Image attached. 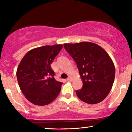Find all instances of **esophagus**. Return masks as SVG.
<instances>
[{
	"instance_id": "34e87169",
	"label": "esophagus",
	"mask_w": 132,
	"mask_h": 132,
	"mask_svg": "<svg viewBox=\"0 0 132 132\" xmlns=\"http://www.w3.org/2000/svg\"><path fill=\"white\" fill-rule=\"evenodd\" d=\"M66 81H72V77H69V78H67V79H66Z\"/></svg>"
}]
</instances>
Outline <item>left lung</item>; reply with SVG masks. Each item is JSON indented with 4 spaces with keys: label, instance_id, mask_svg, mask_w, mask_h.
Returning <instances> with one entry per match:
<instances>
[{
    "label": "left lung",
    "instance_id": "8db88e82",
    "mask_svg": "<svg viewBox=\"0 0 132 132\" xmlns=\"http://www.w3.org/2000/svg\"><path fill=\"white\" fill-rule=\"evenodd\" d=\"M64 47L77 64L82 88L76 91L79 99L89 104L101 102L110 92L116 69L107 52L90 42L64 44Z\"/></svg>",
    "mask_w": 132,
    "mask_h": 132
}]
</instances>
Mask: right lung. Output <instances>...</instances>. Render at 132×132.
<instances>
[{
  "instance_id": "add662e5",
  "label": "right lung",
  "mask_w": 132,
  "mask_h": 132,
  "mask_svg": "<svg viewBox=\"0 0 132 132\" xmlns=\"http://www.w3.org/2000/svg\"><path fill=\"white\" fill-rule=\"evenodd\" d=\"M63 48L62 44L45 45L27 52L16 70L20 90L30 102L44 106L60 93L62 83L54 78L51 64Z\"/></svg>"
}]
</instances>
